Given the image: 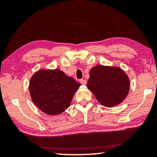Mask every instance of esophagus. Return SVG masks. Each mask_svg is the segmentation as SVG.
I'll return each mask as SVG.
<instances>
[{
    "label": "esophagus",
    "mask_w": 157,
    "mask_h": 157,
    "mask_svg": "<svg viewBox=\"0 0 157 157\" xmlns=\"http://www.w3.org/2000/svg\"><path fill=\"white\" fill-rule=\"evenodd\" d=\"M80 84L82 85H86V84H87V82H86V79H81Z\"/></svg>",
    "instance_id": "esophagus-1"
}]
</instances>
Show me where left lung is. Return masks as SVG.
I'll use <instances>...</instances> for the list:
<instances>
[{"instance_id": "1", "label": "left lung", "mask_w": 157, "mask_h": 157, "mask_svg": "<svg viewBox=\"0 0 157 157\" xmlns=\"http://www.w3.org/2000/svg\"><path fill=\"white\" fill-rule=\"evenodd\" d=\"M86 86L102 105L113 107L125 99L130 82L128 75L118 67L98 65L90 69Z\"/></svg>"}]
</instances>
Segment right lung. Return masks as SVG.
<instances>
[{
  "instance_id": "obj_1",
  "label": "right lung",
  "mask_w": 157,
  "mask_h": 157,
  "mask_svg": "<svg viewBox=\"0 0 157 157\" xmlns=\"http://www.w3.org/2000/svg\"><path fill=\"white\" fill-rule=\"evenodd\" d=\"M81 84L59 69H40L32 76L29 90L34 104L49 115L67 109Z\"/></svg>"
}]
</instances>
